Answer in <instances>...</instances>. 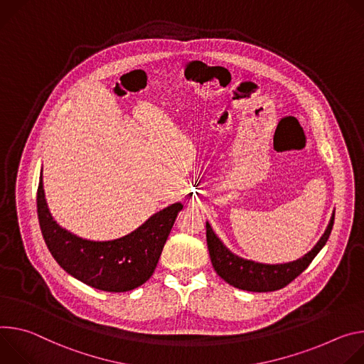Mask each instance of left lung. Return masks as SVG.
Instances as JSON below:
<instances>
[{
  "instance_id": "obj_1",
  "label": "left lung",
  "mask_w": 364,
  "mask_h": 364,
  "mask_svg": "<svg viewBox=\"0 0 364 364\" xmlns=\"http://www.w3.org/2000/svg\"><path fill=\"white\" fill-rule=\"evenodd\" d=\"M334 213L330 223L316 241V245L302 257L288 263H260L250 259H245L232 253L207 221V245L211 257V263L220 277L234 288L249 292H272L285 288L298 277L314 260V257L326 246L334 224Z\"/></svg>"
}]
</instances>
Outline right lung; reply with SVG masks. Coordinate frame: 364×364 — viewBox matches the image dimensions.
I'll list each match as a JSON object with an SVG mask.
<instances>
[{
  "mask_svg": "<svg viewBox=\"0 0 364 364\" xmlns=\"http://www.w3.org/2000/svg\"><path fill=\"white\" fill-rule=\"evenodd\" d=\"M182 203L154 213L134 231L114 240L79 237L52 217L43 188V168L37 191V214L46 246L59 266L82 284L105 291L127 292L153 274Z\"/></svg>",
  "mask_w": 364,
  "mask_h": 364,
  "instance_id": "add662e5",
  "label": "right lung"
}]
</instances>
